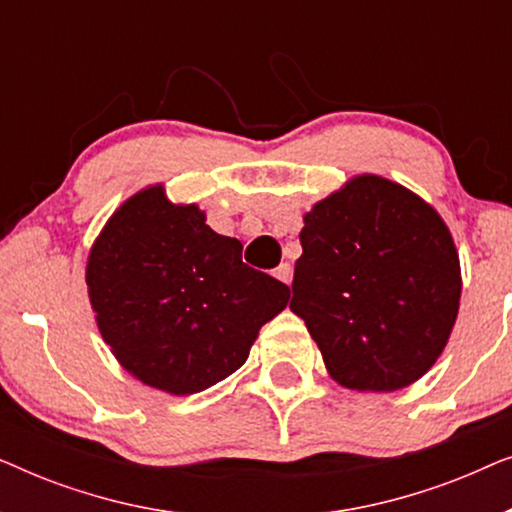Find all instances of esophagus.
<instances>
[{"instance_id": "esophagus-1", "label": "esophagus", "mask_w": 512, "mask_h": 512, "mask_svg": "<svg viewBox=\"0 0 512 512\" xmlns=\"http://www.w3.org/2000/svg\"><path fill=\"white\" fill-rule=\"evenodd\" d=\"M275 277L279 279V282L291 284V277H293V268H291V263H279V265H277V270H275Z\"/></svg>"}]
</instances>
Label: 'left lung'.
Instances as JSON below:
<instances>
[{
	"label": "left lung",
	"mask_w": 512,
	"mask_h": 512,
	"mask_svg": "<svg viewBox=\"0 0 512 512\" xmlns=\"http://www.w3.org/2000/svg\"><path fill=\"white\" fill-rule=\"evenodd\" d=\"M291 310L347 389L396 391L447 345L461 272L436 209L408 188L363 174L314 205L300 230Z\"/></svg>",
	"instance_id": "left-lung-1"
}]
</instances>
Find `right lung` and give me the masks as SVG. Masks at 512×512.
Masks as SVG:
<instances>
[{"label": "right lung", "instance_id": "right-lung-1", "mask_svg": "<svg viewBox=\"0 0 512 512\" xmlns=\"http://www.w3.org/2000/svg\"><path fill=\"white\" fill-rule=\"evenodd\" d=\"M97 326L121 366L167 394H198L247 361L289 286L242 263V244L214 233L195 205L163 186L132 195L88 256Z\"/></svg>", "mask_w": 512, "mask_h": 512}]
</instances>
